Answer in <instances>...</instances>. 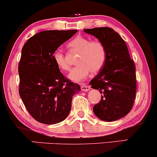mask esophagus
I'll return each mask as SVG.
<instances>
[{"mask_svg": "<svg viewBox=\"0 0 157 157\" xmlns=\"http://www.w3.org/2000/svg\"><path fill=\"white\" fill-rule=\"evenodd\" d=\"M91 89L90 86H86V85H82V90L84 91V92H87Z\"/></svg>", "mask_w": 157, "mask_h": 157, "instance_id": "34e87169", "label": "esophagus"}]
</instances>
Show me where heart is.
Segmentation results:
<instances>
[{"label": "heart", "mask_w": 157, "mask_h": 157, "mask_svg": "<svg viewBox=\"0 0 157 157\" xmlns=\"http://www.w3.org/2000/svg\"><path fill=\"white\" fill-rule=\"evenodd\" d=\"M71 51L79 52L75 67L70 72V79L75 82H82L86 79L91 72L100 71L105 65L107 52L104 44L100 40H90L84 36H76L67 44ZM53 59L57 66L62 71L70 69V63L67 57L60 50H56L53 53Z\"/></svg>", "instance_id": "obj_1"}]
</instances>
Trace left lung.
Wrapping results in <instances>:
<instances>
[{"instance_id":"obj_1","label":"left lung","mask_w":157,"mask_h":157,"mask_svg":"<svg viewBox=\"0 0 157 157\" xmlns=\"http://www.w3.org/2000/svg\"><path fill=\"white\" fill-rule=\"evenodd\" d=\"M105 46L107 57L104 66L90 84L102 94L93 111L100 119L113 121L125 117L132 109L136 94L134 61L130 59L125 41L112 28L85 29Z\"/></svg>"}]
</instances>
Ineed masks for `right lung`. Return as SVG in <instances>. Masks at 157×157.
I'll use <instances>...</instances> for the list:
<instances>
[{
    "instance_id": "right-lung-1",
    "label": "right lung",
    "mask_w": 157,
    "mask_h": 157,
    "mask_svg": "<svg viewBox=\"0 0 157 157\" xmlns=\"http://www.w3.org/2000/svg\"><path fill=\"white\" fill-rule=\"evenodd\" d=\"M78 30H46L28 40L22 49L18 71L19 93L33 118L54 124L66 119L72 98L81 87L60 72L53 53Z\"/></svg>"
}]
</instances>
